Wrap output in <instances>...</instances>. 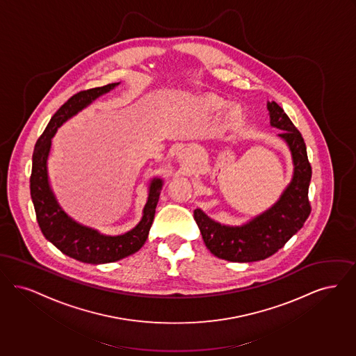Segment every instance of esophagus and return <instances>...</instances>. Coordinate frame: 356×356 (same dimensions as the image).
Listing matches in <instances>:
<instances>
[{"label":"esophagus","mask_w":356,"mask_h":356,"mask_svg":"<svg viewBox=\"0 0 356 356\" xmlns=\"http://www.w3.org/2000/svg\"><path fill=\"white\" fill-rule=\"evenodd\" d=\"M193 158H194V154H193V150H191L190 147L181 149V150L178 152V154H177V161H178L182 166H185V168H188V166L193 165Z\"/></svg>","instance_id":"34e87169"}]
</instances>
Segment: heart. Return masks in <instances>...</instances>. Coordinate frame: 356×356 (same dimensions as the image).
<instances>
[{"label":"heart","instance_id":"b5f03b06","mask_svg":"<svg viewBox=\"0 0 356 356\" xmlns=\"http://www.w3.org/2000/svg\"><path fill=\"white\" fill-rule=\"evenodd\" d=\"M210 106L213 108H222L225 106V102L222 101V99H218V98H211L210 99ZM242 117V108H239V106H236V105H234L232 108H229V118L230 120H239Z\"/></svg>","mask_w":356,"mask_h":356}]
</instances>
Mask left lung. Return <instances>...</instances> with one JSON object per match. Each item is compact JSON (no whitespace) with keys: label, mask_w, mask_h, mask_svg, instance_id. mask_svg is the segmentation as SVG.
I'll use <instances>...</instances> for the list:
<instances>
[{"label":"left lung","mask_w":356,"mask_h":356,"mask_svg":"<svg viewBox=\"0 0 356 356\" xmlns=\"http://www.w3.org/2000/svg\"><path fill=\"white\" fill-rule=\"evenodd\" d=\"M267 108L270 124L282 130L278 136L287 143L294 163L293 179L280 198L242 226L220 225L201 209L194 210L206 248L230 262H257L271 257L303 227L311 213L309 186L312 171L305 139L277 102H267Z\"/></svg>","instance_id":"obj_1"}]
</instances>
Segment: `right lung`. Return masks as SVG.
I'll list each match as a JSON object with an SVG mask.
<instances>
[{
  "label": "right lung",
  "mask_w": 356,
  "mask_h": 356,
  "mask_svg": "<svg viewBox=\"0 0 356 356\" xmlns=\"http://www.w3.org/2000/svg\"><path fill=\"white\" fill-rule=\"evenodd\" d=\"M117 85H120V82L82 90L70 97L51 117L33 152L31 195L38 226L49 242L65 255L79 262L92 264L117 262L137 252L147 239L154 220L155 207L163 186V179H152L147 202L143 207V216L138 225L130 232L114 236L104 235L72 219L62 210L51 191L47 175V156L50 153L51 138L57 129L76 115L78 111L88 108L94 99L113 90Z\"/></svg>",
  "instance_id": "add662e5"
}]
</instances>
